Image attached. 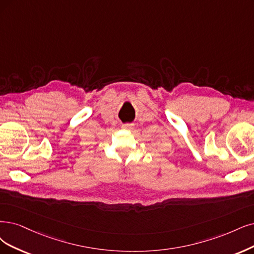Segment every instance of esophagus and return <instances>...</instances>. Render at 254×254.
I'll use <instances>...</instances> for the list:
<instances>
[{"label":"esophagus","mask_w":254,"mask_h":254,"mask_svg":"<svg viewBox=\"0 0 254 254\" xmlns=\"http://www.w3.org/2000/svg\"><path fill=\"white\" fill-rule=\"evenodd\" d=\"M122 127L126 128V129H130V128H133V125H130V124H126V125L122 126Z\"/></svg>","instance_id":"34e87169"}]
</instances>
